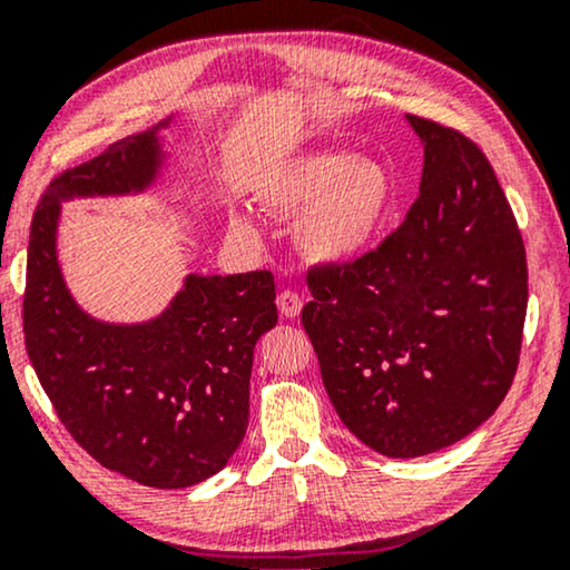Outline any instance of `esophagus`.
I'll list each match as a JSON object with an SVG mask.
<instances>
[{
    "label": "esophagus",
    "instance_id": "1",
    "mask_svg": "<svg viewBox=\"0 0 570 570\" xmlns=\"http://www.w3.org/2000/svg\"><path fill=\"white\" fill-rule=\"evenodd\" d=\"M277 308H279V314H283L285 318H295L301 314V308H303V301H301V295L295 293V291H283L277 295Z\"/></svg>",
    "mask_w": 570,
    "mask_h": 570
}]
</instances>
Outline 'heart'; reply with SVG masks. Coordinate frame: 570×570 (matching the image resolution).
<instances>
[{
	"label": "heart",
	"instance_id": "obj_1",
	"mask_svg": "<svg viewBox=\"0 0 570 570\" xmlns=\"http://www.w3.org/2000/svg\"><path fill=\"white\" fill-rule=\"evenodd\" d=\"M262 205L295 217V246L318 264H347L363 256L384 228L394 181L384 163L353 153H303L272 168L259 186ZM233 228L252 236L246 215Z\"/></svg>",
	"mask_w": 570,
	"mask_h": 570
}]
</instances>
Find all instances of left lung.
I'll use <instances>...</instances> for the list:
<instances>
[{"label": "left lung", "instance_id": "8db88e82", "mask_svg": "<svg viewBox=\"0 0 570 570\" xmlns=\"http://www.w3.org/2000/svg\"><path fill=\"white\" fill-rule=\"evenodd\" d=\"M407 124L423 142L420 197L376 252L311 269L301 314L340 420L394 459L493 415L527 316L524 240L488 158L456 129Z\"/></svg>", "mask_w": 570, "mask_h": 570}]
</instances>
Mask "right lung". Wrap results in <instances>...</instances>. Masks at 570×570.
Segmentation results:
<instances>
[{
    "instance_id": "obj_1",
    "label": "right lung",
    "mask_w": 570,
    "mask_h": 570,
    "mask_svg": "<svg viewBox=\"0 0 570 570\" xmlns=\"http://www.w3.org/2000/svg\"><path fill=\"white\" fill-rule=\"evenodd\" d=\"M170 121L53 178L30 223L22 298L28 357L69 435L106 470L163 490L213 478L244 441L254 347L277 324L275 277L191 272L158 316L100 322L69 293L57 233L61 202L150 189Z\"/></svg>"
}]
</instances>
